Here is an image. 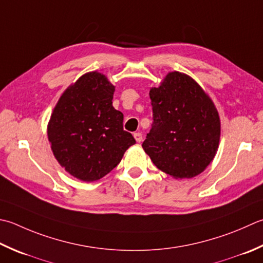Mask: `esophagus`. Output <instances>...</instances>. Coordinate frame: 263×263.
Returning <instances> with one entry per match:
<instances>
[{"label":"esophagus","instance_id":"34e87169","mask_svg":"<svg viewBox=\"0 0 263 263\" xmlns=\"http://www.w3.org/2000/svg\"><path fill=\"white\" fill-rule=\"evenodd\" d=\"M133 137H135L137 142H141L142 141V135H141L140 132H136L135 135H133Z\"/></svg>","mask_w":263,"mask_h":263}]
</instances>
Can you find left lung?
Instances as JSON below:
<instances>
[{"mask_svg":"<svg viewBox=\"0 0 263 263\" xmlns=\"http://www.w3.org/2000/svg\"><path fill=\"white\" fill-rule=\"evenodd\" d=\"M153 125L142 143L157 168L176 179L202 173L220 141V117L211 98L192 77L171 71L149 91Z\"/></svg>","mask_w":263,"mask_h":263,"instance_id":"obj_1","label":"left lung"}]
</instances>
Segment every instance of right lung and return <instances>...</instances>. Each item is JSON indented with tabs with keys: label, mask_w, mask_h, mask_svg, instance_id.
<instances>
[{
	"label": "right lung",
	"mask_w": 263,
	"mask_h": 263,
	"mask_svg": "<svg viewBox=\"0 0 263 263\" xmlns=\"http://www.w3.org/2000/svg\"><path fill=\"white\" fill-rule=\"evenodd\" d=\"M114 92L104 74L90 71L67 87L51 114L48 138L53 155L82 181L105 177L136 143L123 130V114L112 107Z\"/></svg>",
	"instance_id": "add662e5"
}]
</instances>
